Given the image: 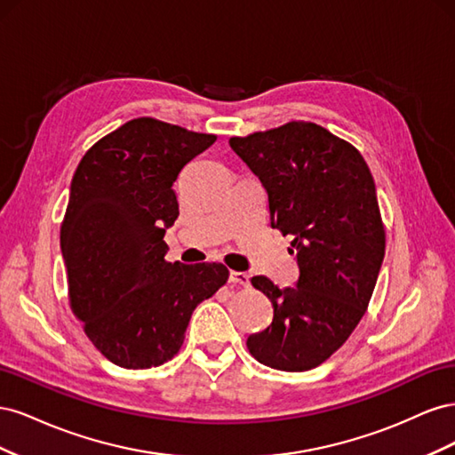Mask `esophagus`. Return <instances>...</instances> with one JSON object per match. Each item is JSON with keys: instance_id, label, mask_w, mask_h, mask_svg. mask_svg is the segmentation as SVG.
<instances>
[{"instance_id": "1", "label": "esophagus", "mask_w": 455, "mask_h": 455, "mask_svg": "<svg viewBox=\"0 0 455 455\" xmlns=\"http://www.w3.org/2000/svg\"><path fill=\"white\" fill-rule=\"evenodd\" d=\"M229 283L233 286H249L251 279H249V275L243 273V271H231L229 273Z\"/></svg>"}]
</instances>
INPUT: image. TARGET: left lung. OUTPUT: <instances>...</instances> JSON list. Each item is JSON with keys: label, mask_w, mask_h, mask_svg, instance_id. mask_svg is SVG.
<instances>
[{"label": "left lung", "mask_w": 455, "mask_h": 455, "mask_svg": "<svg viewBox=\"0 0 455 455\" xmlns=\"http://www.w3.org/2000/svg\"><path fill=\"white\" fill-rule=\"evenodd\" d=\"M229 146L266 188L271 228L294 237L299 267L292 288L252 277L273 323L246 347L269 368L311 370L346 343L374 292L385 256L374 178L359 149L307 121L233 136Z\"/></svg>", "instance_id": "1"}]
</instances>
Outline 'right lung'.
<instances>
[{
	"mask_svg": "<svg viewBox=\"0 0 455 455\" xmlns=\"http://www.w3.org/2000/svg\"><path fill=\"white\" fill-rule=\"evenodd\" d=\"M216 140L154 117L127 121L79 161L60 226L70 304L92 346L121 368L171 361L191 313L228 281L224 264L164 259L174 182Z\"/></svg>",
	"mask_w": 455,
	"mask_h": 455,
	"instance_id": "right-lung-1",
	"label": "right lung"
}]
</instances>
